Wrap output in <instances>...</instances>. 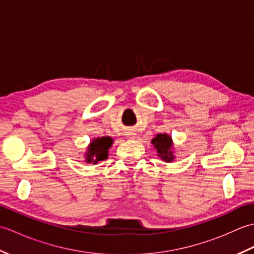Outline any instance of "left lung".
Wrapping results in <instances>:
<instances>
[{"label": "left lung", "mask_w": 254, "mask_h": 254, "mask_svg": "<svg viewBox=\"0 0 254 254\" xmlns=\"http://www.w3.org/2000/svg\"><path fill=\"white\" fill-rule=\"evenodd\" d=\"M152 144L157 149L159 157L164 161H172L175 158L172 152V138L168 134H157L156 137L152 139Z\"/></svg>", "instance_id": "left-lung-1"}]
</instances>
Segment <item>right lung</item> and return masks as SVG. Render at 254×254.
Wrapping results in <instances>:
<instances>
[{
	"label": "right lung",
	"instance_id": "add662e5",
	"mask_svg": "<svg viewBox=\"0 0 254 254\" xmlns=\"http://www.w3.org/2000/svg\"><path fill=\"white\" fill-rule=\"evenodd\" d=\"M113 139L109 136L97 137L94 141H91L87 153L85 155L86 163L88 164H97L98 161L105 160L108 158V150L111 147Z\"/></svg>",
	"mask_w": 254,
	"mask_h": 254
}]
</instances>
